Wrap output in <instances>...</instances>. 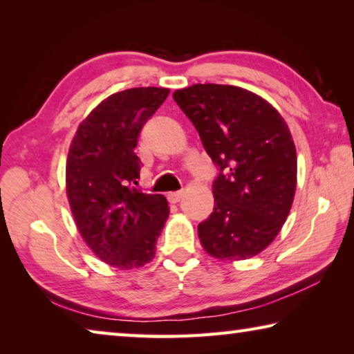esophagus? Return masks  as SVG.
Wrapping results in <instances>:
<instances>
[{
  "instance_id": "34e87169",
  "label": "esophagus",
  "mask_w": 354,
  "mask_h": 354,
  "mask_svg": "<svg viewBox=\"0 0 354 354\" xmlns=\"http://www.w3.org/2000/svg\"><path fill=\"white\" fill-rule=\"evenodd\" d=\"M183 195H184L183 190H179V192H170V194L167 195V198H169L170 203H179V201H181V198H183Z\"/></svg>"
}]
</instances>
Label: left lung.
<instances>
[{"label":"left lung","mask_w":354,"mask_h":354,"mask_svg":"<svg viewBox=\"0 0 354 354\" xmlns=\"http://www.w3.org/2000/svg\"><path fill=\"white\" fill-rule=\"evenodd\" d=\"M173 98L220 169L214 212L198 225L203 248L231 262L259 254L279 234L295 196L289 127L267 100L242 87L194 84Z\"/></svg>","instance_id":"obj_1"}]
</instances>
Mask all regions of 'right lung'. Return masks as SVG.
Wrapping results in <instances>:
<instances>
[{
  "mask_svg": "<svg viewBox=\"0 0 354 354\" xmlns=\"http://www.w3.org/2000/svg\"><path fill=\"white\" fill-rule=\"evenodd\" d=\"M169 93L134 87L111 95L82 120L70 143L65 189L77 231L95 256L122 270L153 259L170 214L164 195L129 187L140 175V131Z\"/></svg>",
  "mask_w": 354,
  "mask_h": 354,
  "instance_id": "right-lung-1",
  "label": "right lung"
}]
</instances>
